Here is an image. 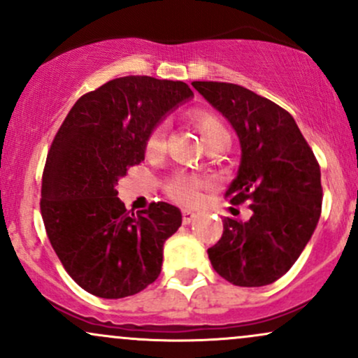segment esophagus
<instances>
[{"mask_svg":"<svg viewBox=\"0 0 358 358\" xmlns=\"http://www.w3.org/2000/svg\"><path fill=\"white\" fill-rule=\"evenodd\" d=\"M182 215H183V224L188 225L193 219H195L196 213L193 212V210H188V208H185V210L182 212Z\"/></svg>","mask_w":358,"mask_h":358,"instance_id":"obj_1","label":"esophagus"}]
</instances>
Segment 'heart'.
Instances as JSON below:
<instances>
[{"mask_svg":"<svg viewBox=\"0 0 358 358\" xmlns=\"http://www.w3.org/2000/svg\"><path fill=\"white\" fill-rule=\"evenodd\" d=\"M192 119L193 122H195V126L199 127L200 134H202L205 145L207 146L210 145V143L217 141V139L229 138L224 122H222L217 116H213V114L205 113V110H195V113L192 114ZM163 146H165V124H156L146 138V150L150 151V153H159V151L163 150ZM208 185H210V182H208L205 176L180 171V173H176L173 178L168 182L166 192L171 199L176 200V202L192 205L199 202L200 190L208 187Z\"/></svg>","mask_w":358,"mask_h":358,"instance_id":"1","label":"heart"}]
</instances>
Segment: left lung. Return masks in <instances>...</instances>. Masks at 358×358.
Wrapping results in <instances>:
<instances>
[{"mask_svg": "<svg viewBox=\"0 0 358 358\" xmlns=\"http://www.w3.org/2000/svg\"><path fill=\"white\" fill-rule=\"evenodd\" d=\"M241 141V166L225 196L249 202L250 219H224L207 250L213 269L236 286L285 276L313 236L322 213V173L293 116L273 101L227 82H192Z\"/></svg>", "mask_w": 358, "mask_h": 358, "instance_id": "left-lung-1", "label": "left lung"}]
</instances>
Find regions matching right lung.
Returning <instances> with one entry per match:
<instances>
[{
    "instance_id": "add662e5",
    "label": "right lung",
    "mask_w": 358,
    "mask_h": 358,
    "mask_svg": "<svg viewBox=\"0 0 358 358\" xmlns=\"http://www.w3.org/2000/svg\"><path fill=\"white\" fill-rule=\"evenodd\" d=\"M192 96L180 80L119 77L84 94L53 138L40 212L62 266L94 296H131L162 273L163 244L182 212L166 202L127 212L116 185L145 159L150 131Z\"/></svg>"
}]
</instances>
